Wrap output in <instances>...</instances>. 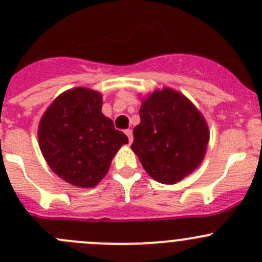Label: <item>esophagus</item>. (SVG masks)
<instances>
[{
    "label": "esophagus",
    "instance_id": "obj_1",
    "mask_svg": "<svg viewBox=\"0 0 262 262\" xmlns=\"http://www.w3.org/2000/svg\"><path fill=\"white\" fill-rule=\"evenodd\" d=\"M125 134L128 136L129 143H132V142H133V130H132V129H126Z\"/></svg>",
    "mask_w": 262,
    "mask_h": 262
}]
</instances>
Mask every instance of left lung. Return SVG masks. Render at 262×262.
<instances>
[{
  "label": "left lung",
  "mask_w": 262,
  "mask_h": 262,
  "mask_svg": "<svg viewBox=\"0 0 262 262\" xmlns=\"http://www.w3.org/2000/svg\"><path fill=\"white\" fill-rule=\"evenodd\" d=\"M139 116L130 147L150 178L176 184L200 165L209 132L186 97L170 89L155 91L143 101Z\"/></svg>",
  "instance_id": "8db88e82"
}]
</instances>
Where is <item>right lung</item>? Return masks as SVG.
Listing matches in <instances>:
<instances>
[{
  "label": "right lung",
  "instance_id": "right-lung-1",
  "mask_svg": "<svg viewBox=\"0 0 262 262\" xmlns=\"http://www.w3.org/2000/svg\"><path fill=\"white\" fill-rule=\"evenodd\" d=\"M99 92L77 87L55 99L39 125L41 153L63 180L94 187L105 175L112 158L128 137L101 113Z\"/></svg>",
  "mask_w": 262,
  "mask_h": 262
}]
</instances>
